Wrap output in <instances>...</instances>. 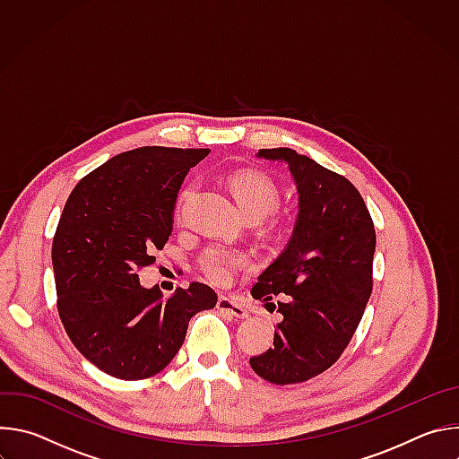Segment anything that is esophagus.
Masks as SVG:
<instances>
[{
  "label": "esophagus",
  "mask_w": 459,
  "mask_h": 459,
  "mask_svg": "<svg viewBox=\"0 0 459 459\" xmlns=\"http://www.w3.org/2000/svg\"><path fill=\"white\" fill-rule=\"evenodd\" d=\"M216 307H218V310H221V312H225V314H230V316H234V317H239V319H243V317L248 316L247 308H245L241 303H238V301H234L232 298H227V296H220Z\"/></svg>",
  "instance_id": "1"
}]
</instances>
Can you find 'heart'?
<instances>
[{
    "mask_svg": "<svg viewBox=\"0 0 459 459\" xmlns=\"http://www.w3.org/2000/svg\"><path fill=\"white\" fill-rule=\"evenodd\" d=\"M230 188L238 205L241 211L247 214V218L255 216V218H265L273 211L278 209L280 200H281V192L276 181L261 172L247 170L239 172L230 178ZM195 185L190 183L186 185L178 200V211L181 212L185 204L190 200V195L194 194ZM198 271L212 283L216 285H227L232 281V278L247 269L250 265V254L241 250V248H232L227 245H211L207 247L200 255L198 261Z\"/></svg>",
    "mask_w": 459,
    "mask_h": 459,
    "instance_id": "obj_1",
    "label": "heart"
}]
</instances>
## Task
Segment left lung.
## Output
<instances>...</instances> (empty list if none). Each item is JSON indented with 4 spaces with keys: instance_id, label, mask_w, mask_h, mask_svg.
Wrapping results in <instances>:
<instances>
[{
    "instance_id": "left-lung-1",
    "label": "left lung",
    "mask_w": 459,
    "mask_h": 459,
    "mask_svg": "<svg viewBox=\"0 0 459 459\" xmlns=\"http://www.w3.org/2000/svg\"><path fill=\"white\" fill-rule=\"evenodd\" d=\"M257 156L289 165L299 214L285 250L250 290L261 301L281 298L273 305L283 316L274 349L252 356L250 367L276 385L301 383L331 368L358 329L372 292L376 230L345 176L292 149H261Z\"/></svg>"
}]
</instances>
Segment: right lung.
<instances>
[{
	"label": "right lung",
	"instance_id": "obj_1",
	"mask_svg": "<svg viewBox=\"0 0 459 459\" xmlns=\"http://www.w3.org/2000/svg\"><path fill=\"white\" fill-rule=\"evenodd\" d=\"M209 152L140 147L117 154L65 204L52 241L57 312L74 347L108 376L158 374L183 345L190 317L216 307V292L204 283L165 299L138 278L172 232L186 172Z\"/></svg>",
	"mask_w": 459,
	"mask_h": 459
}]
</instances>
